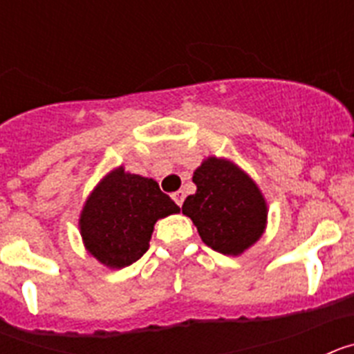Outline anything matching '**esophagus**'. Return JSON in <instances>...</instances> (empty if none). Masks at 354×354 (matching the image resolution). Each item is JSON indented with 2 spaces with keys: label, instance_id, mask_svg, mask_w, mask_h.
<instances>
[{
  "label": "esophagus",
  "instance_id": "34e87169",
  "mask_svg": "<svg viewBox=\"0 0 354 354\" xmlns=\"http://www.w3.org/2000/svg\"><path fill=\"white\" fill-rule=\"evenodd\" d=\"M171 198L175 200V204H177V205H183V202H184V192H175V193H171Z\"/></svg>",
  "mask_w": 354,
  "mask_h": 354
}]
</instances>
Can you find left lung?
<instances>
[{
    "mask_svg": "<svg viewBox=\"0 0 354 354\" xmlns=\"http://www.w3.org/2000/svg\"><path fill=\"white\" fill-rule=\"evenodd\" d=\"M196 193L183 212L196 225L205 245L225 255H239L264 232L266 202L259 187L236 165L209 158L193 174Z\"/></svg>",
    "mask_w": 354,
    "mask_h": 354,
    "instance_id": "8db88e82",
    "label": "left lung"
}]
</instances>
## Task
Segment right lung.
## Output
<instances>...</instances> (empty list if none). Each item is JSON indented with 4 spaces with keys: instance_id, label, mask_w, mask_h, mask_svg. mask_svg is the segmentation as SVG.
<instances>
[{
    "instance_id": "obj_1",
    "label": "right lung",
    "mask_w": 354,
    "mask_h": 354,
    "mask_svg": "<svg viewBox=\"0 0 354 354\" xmlns=\"http://www.w3.org/2000/svg\"><path fill=\"white\" fill-rule=\"evenodd\" d=\"M179 211L156 180L118 168L86 200L81 212V236L97 261L109 268H124L149 250L156 221Z\"/></svg>"
}]
</instances>
